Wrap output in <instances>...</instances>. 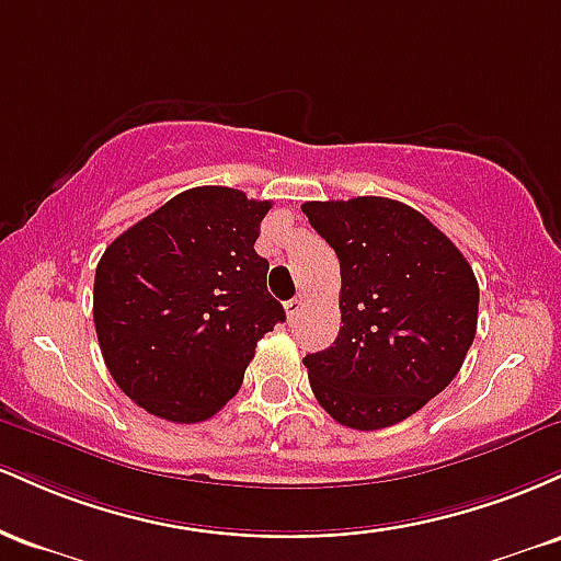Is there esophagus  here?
Returning <instances> with one entry per match:
<instances>
[{
	"mask_svg": "<svg viewBox=\"0 0 561 561\" xmlns=\"http://www.w3.org/2000/svg\"><path fill=\"white\" fill-rule=\"evenodd\" d=\"M285 311H287V319H289V321L298 319V313L302 311V298L287 300V302H285Z\"/></svg>",
	"mask_w": 561,
	"mask_h": 561,
	"instance_id": "obj_1",
	"label": "esophagus"
}]
</instances>
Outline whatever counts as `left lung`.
Returning a JSON list of instances; mask_svg holds the SVG:
<instances>
[{
    "label": "left lung",
    "mask_w": 561,
    "mask_h": 561,
    "mask_svg": "<svg viewBox=\"0 0 561 561\" xmlns=\"http://www.w3.org/2000/svg\"><path fill=\"white\" fill-rule=\"evenodd\" d=\"M340 259V334L302 358L334 422L382 430L459 375L478 332L480 287L461 250L390 197L302 203Z\"/></svg>",
    "instance_id": "1"
}]
</instances>
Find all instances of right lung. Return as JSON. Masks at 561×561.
Returning a JSON list of instances; mask_svg holds the SVG:
<instances>
[{
    "instance_id": "obj_1",
    "label": "right lung",
    "mask_w": 561,
    "mask_h": 561,
    "mask_svg": "<svg viewBox=\"0 0 561 561\" xmlns=\"http://www.w3.org/2000/svg\"><path fill=\"white\" fill-rule=\"evenodd\" d=\"M268 199L195 186L115 237L94 274V327L115 385L160 420L195 424L240 390L285 321L255 253Z\"/></svg>"
}]
</instances>
